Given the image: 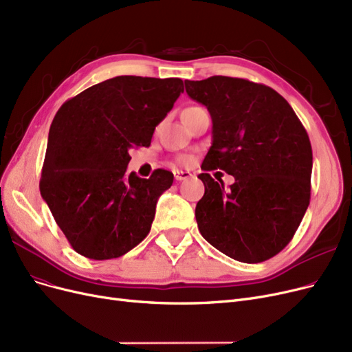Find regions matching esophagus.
<instances>
[{
  "instance_id": "1",
  "label": "esophagus",
  "mask_w": 352,
  "mask_h": 352,
  "mask_svg": "<svg viewBox=\"0 0 352 352\" xmlns=\"http://www.w3.org/2000/svg\"><path fill=\"white\" fill-rule=\"evenodd\" d=\"M191 177V174L188 171H179V169H177V171H174V178L177 181H183V179H188Z\"/></svg>"
}]
</instances>
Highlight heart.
Masks as SVG:
<instances>
[{
	"label": "heart",
	"mask_w": 352,
	"mask_h": 352,
	"mask_svg": "<svg viewBox=\"0 0 352 352\" xmlns=\"http://www.w3.org/2000/svg\"><path fill=\"white\" fill-rule=\"evenodd\" d=\"M191 109H199V107H190V109H187V110H191ZM178 162L183 164V165H187V164L190 162V158H188V156H179Z\"/></svg>",
	"instance_id": "obj_1"
}]
</instances>
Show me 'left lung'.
<instances>
[{
    "mask_svg": "<svg viewBox=\"0 0 352 352\" xmlns=\"http://www.w3.org/2000/svg\"><path fill=\"white\" fill-rule=\"evenodd\" d=\"M190 98L212 116V146L199 178L201 236L236 261L255 264L285 248L307 210L314 156L306 129L272 88L242 78L186 81ZM236 177L229 189L208 174Z\"/></svg>",
    "mask_w": 352,
    "mask_h": 352,
    "instance_id": "1",
    "label": "left lung"
}]
</instances>
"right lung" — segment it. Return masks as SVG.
I'll return each mask as SVG.
<instances>
[{"instance_id": "obj_1", "label": "right lung", "mask_w": 352, "mask_h": 352, "mask_svg": "<svg viewBox=\"0 0 352 352\" xmlns=\"http://www.w3.org/2000/svg\"><path fill=\"white\" fill-rule=\"evenodd\" d=\"M184 91L179 78L122 75L62 104L50 124L41 192L72 248L119 258L151 230L156 201L174 175H126L129 149L149 146L155 127Z\"/></svg>"}]
</instances>
